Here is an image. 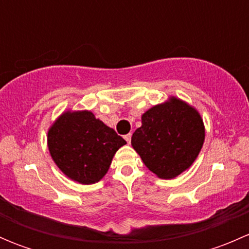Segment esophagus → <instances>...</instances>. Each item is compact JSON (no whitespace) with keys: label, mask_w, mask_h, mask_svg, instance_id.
Returning <instances> with one entry per match:
<instances>
[{"label":"esophagus","mask_w":249,"mask_h":249,"mask_svg":"<svg viewBox=\"0 0 249 249\" xmlns=\"http://www.w3.org/2000/svg\"><path fill=\"white\" fill-rule=\"evenodd\" d=\"M125 140H126V142L129 143V144H130V142H131V134L125 135Z\"/></svg>","instance_id":"1"}]
</instances>
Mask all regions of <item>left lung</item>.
Returning <instances> with one entry per match:
<instances>
[{"label":"left lung","instance_id":"8db88e82","mask_svg":"<svg viewBox=\"0 0 249 249\" xmlns=\"http://www.w3.org/2000/svg\"><path fill=\"white\" fill-rule=\"evenodd\" d=\"M205 126L199 112L179 99L148 109L131 144L145 166L164 179L190 167L201 150Z\"/></svg>","mask_w":249,"mask_h":249}]
</instances>
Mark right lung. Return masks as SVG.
I'll list each match as a JSON object with an SVG mask.
<instances>
[{"label":"right lung","instance_id":"right-lung-1","mask_svg":"<svg viewBox=\"0 0 249 249\" xmlns=\"http://www.w3.org/2000/svg\"><path fill=\"white\" fill-rule=\"evenodd\" d=\"M126 141L89 110L66 112L48 131V148L55 164L82 184L99 182L115 152Z\"/></svg>","mask_w":249,"mask_h":249}]
</instances>
